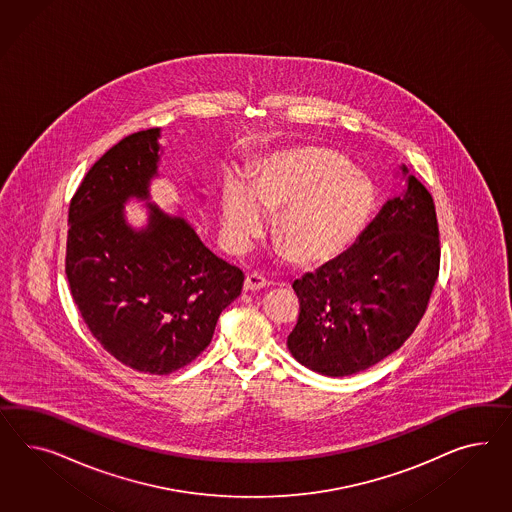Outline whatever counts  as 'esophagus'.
<instances>
[{
	"label": "esophagus",
	"instance_id": "esophagus-1",
	"mask_svg": "<svg viewBox=\"0 0 512 512\" xmlns=\"http://www.w3.org/2000/svg\"><path fill=\"white\" fill-rule=\"evenodd\" d=\"M268 285H270V281L266 277L255 274V272L248 274L246 281H244V289L246 291H261V289H266Z\"/></svg>",
	"mask_w": 512,
	"mask_h": 512
}]
</instances>
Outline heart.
I'll list each match as a JSON object with an SVG mask.
<instances>
[{
  "instance_id": "obj_1",
  "label": "heart",
  "mask_w": 512,
  "mask_h": 512,
  "mask_svg": "<svg viewBox=\"0 0 512 512\" xmlns=\"http://www.w3.org/2000/svg\"><path fill=\"white\" fill-rule=\"evenodd\" d=\"M281 212L279 246L302 263H324L345 253L376 207L373 182L352 173L350 162L324 147H296L274 154L244 184L229 180L221 192V225L242 248L263 227L261 208Z\"/></svg>"
}]
</instances>
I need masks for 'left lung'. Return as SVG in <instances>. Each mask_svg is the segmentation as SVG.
I'll list each match as a JSON object with an SVG mask.
<instances>
[{"label": "left lung", "mask_w": 512, "mask_h": 512, "mask_svg": "<svg viewBox=\"0 0 512 512\" xmlns=\"http://www.w3.org/2000/svg\"><path fill=\"white\" fill-rule=\"evenodd\" d=\"M438 274L434 199L410 177L404 195L387 201L352 248L292 283L300 300L287 339L292 356L328 376L373 367L414 333Z\"/></svg>", "instance_id": "8db88e82"}]
</instances>
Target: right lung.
Returning <instances> with one entry per match:
<instances>
[{
    "mask_svg": "<svg viewBox=\"0 0 512 512\" xmlns=\"http://www.w3.org/2000/svg\"><path fill=\"white\" fill-rule=\"evenodd\" d=\"M158 134L126 136L83 177L70 201L65 274L106 352L139 373L169 374L210 345L221 311L242 292L244 272L216 257L182 218L152 205L147 231L126 225V199H147Z\"/></svg>",
    "mask_w": 512,
    "mask_h": 512,
    "instance_id": "obj_1",
    "label": "right lung"
}]
</instances>
